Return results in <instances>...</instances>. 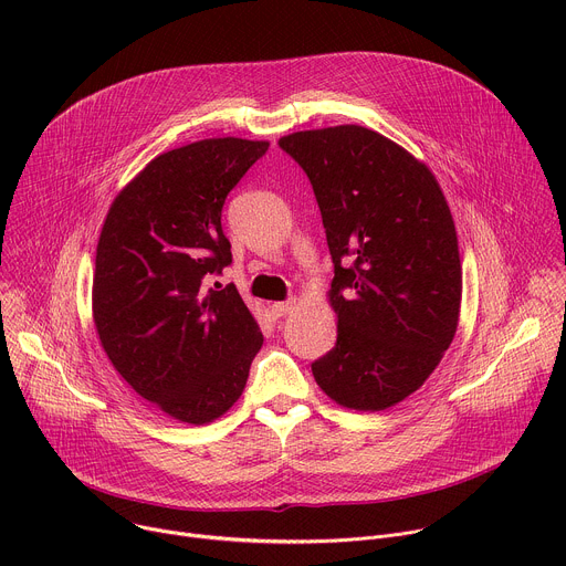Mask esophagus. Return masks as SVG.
Wrapping results in <instances>:
<instances>
[{"label": "esophagus", "mask_w": 566, "mask_h": 566, "mask_svg": "<svg viewBox=\"0 0 566 566\" xmlns=\"http://www.w3.org/2000/svg\"><path fill=\"white\" fill-rule=\"evenodd\" d=\"M293 308H295V297H291V300H286V302H275V304L271 306V311H273L275 317L289 315Z\"/></svg>", "instance_id": "1"}]
</instances>
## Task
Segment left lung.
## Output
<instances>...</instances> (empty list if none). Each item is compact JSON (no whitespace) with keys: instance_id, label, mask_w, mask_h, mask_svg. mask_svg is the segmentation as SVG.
<instances>
[{"instance_id":"1","label":"left lung","mask_w":566,"mask_h":566,"mask_svg":"<svg viewBox=\"0 0 566 566\" xmlns=\"http://www.w3.org/2000/svg\"><path fill=\"white\" fill-rule=\"evenodd\" d=\"M311 181L334 262L336 347L315 382L354 410L417 391L450 347L461 304L457 232L434 175L360 125L295 132L277 143Z\"/></svg>"}]
</instances>
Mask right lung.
Here are the masks:
<instances>
[{
    "instance_id": "right-lung-1",
    "label": "right lung",
    "mask_w": 566,
    "mask_h": 566,
    "mask_svg": "<svg viewBox=\"0 0 566 566\" xmlns=\"http://www.w3.org/2000/svg\"><path fill=\"white\" fill-rule=\"evenodd\" d=\"M266 140L206 138L149 160L105 219L94 275V322L116 371L184 423L232 408L264 338L234 284L221 228L228 192Z\"/></svg>"
}]
</instances>
